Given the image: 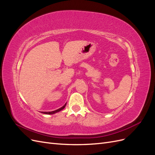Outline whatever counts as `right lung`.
I'll return each instance as SVG.
<instances>
[{
    "instance_id": "add662e5",
    "label": "right lung",
    "mask_w": 155,
    "mask_h": 155,
    "mask_svg": "<svg viewBox=\"0 0 155 155\" xmlns=\"http://www.w3.org/2000/svg\"><path fill=\"white\" fill-rule=\"evenodd\" d=\"M66 104H67V103L64 105V106H63L62 107H61L60 109H57V110H54V111H51V112H43V113L46 114H55V113H56V112H59L60 110H63V109H64V108L65 107V106H66Z\"/></svg>"
}]
</instances>
